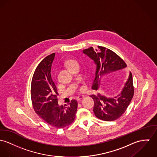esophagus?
<instances>
[{
    "label": "esophagus",
    "mask_w": 157,
    "mask_h": 157,
    "mask_svg": "<svg viewBox=\"0 0 157 157\" xmlns=\"http://www.w3.org/2000/svg\"><path fill=\"white\" fill-rule=\"evenodd\" d=\"M84 96H82V95H81V96H79L77 97V98H76V99H77V100H81L82 98H84Z\"/></svg>",
    "instance_id": "34e87169"
}]
</instances>
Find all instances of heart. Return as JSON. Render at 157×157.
Here are the masks:
<instances>
[{
	"label": "heart",
	"mask_w": 157,
	"mask_h": 157,
	"mask_svg": "<svg viewBox=\"0 0 157 157\" xmlns=\"http://www.w3.org/2000/svg\"><path fill=\"white\" fill-rule=\"evenodd\" d=\"M76 64H78V63L77 61L73 60V59H69L65 62V65L69 69H70L72 66H73Z\"/></svg>",
	"instance_id": "b5f03b06"
}]
</instances>
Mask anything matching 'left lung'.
<instances>
[{
  "mask_svg": "<svg viewBox=\"0 0 157 157\" xmlns=\"http://www.w3.org/2000/svg\"><path fill=\"white\" fill-rule=\"evenodd\" d=\"M83 52L93 60L96 65L95 78L92 89L97 90L105 77L111 72L127 67L125 61L115 52L103 47L97 48L90 47L83 50ZM134 95L133 76L130 73L128 79L120 94L113 98H108L100 94H92L94 104L93 111L97 118L105 121L118 119L130 105Z\"/></svg>",
  "mask_w": 157,
  "mask_h": 157,
  "instance_id": "left-lung-1",
  "label": "left lung"
}]
</instances>
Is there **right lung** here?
Wrapping results in <instances>:
<instances>
[{"label": "right lung", "mask_w": 157, "mask_h": 157, "mask_svg": "<svg viewBox=\"0 0 157 157\" xmlns=\"http://www.w3.org/2000/svg\"><path fill=\"white\" fill-rule=\"evenodd\" d=\"M55 54L47 56L37 66L32 80L30 95L36 113L49 125L63 128L75 120L78 102L72 100L66 106L58 104L59 93L51 76Z\"/></svg>", "instance_id": "1"}]
</instances>
